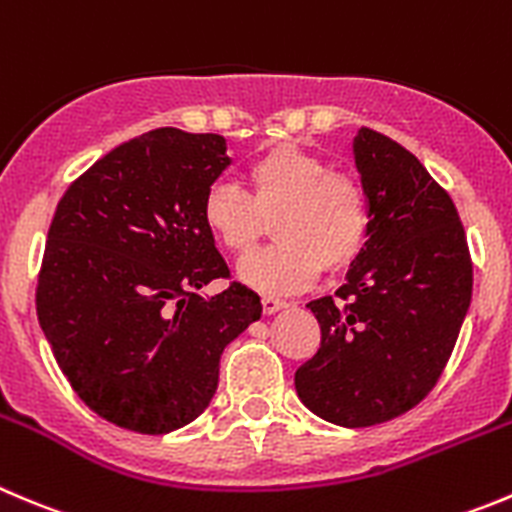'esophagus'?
<instances>
[{
  "label": "esophagus",
  "mask_w": 512,
  "mask_h": 512,
  "mask_svg": "<svg viewBox=\"0 0 512 512\" xmlns=\"http://www.w3.org/2000/svg\"><path fill=\"white\" fill-rule=\"evenodd\" d=\"M287 302L280 300V297H272V295H262V312L265 315H275V312L285 310Z\"/></svg>",
  "instance_id": "esophagus-1"
}]
</instances>
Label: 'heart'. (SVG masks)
Returning a JSON list of instances; mask_svg holds the SVG:
<instances>
[{"mask_svg":"<svg viewBox=\"0 0 512 512\" xmlns=\"http://www.w3.org/2000/svg\"><path fill=\"white\" fill-rule=\"evenodd\" d=\"M250 195L217 182L202 202L210 235L232 255H247L274 220L280 242L242 260L240 280L267 295L295 292L327 272L347 270L370 235V205L360 180L292 142L267 147L247 165Z\"/></svg>","mask_w":512,"mask_h":512,"instance_id":"1","label":"heart"}]
</instances>
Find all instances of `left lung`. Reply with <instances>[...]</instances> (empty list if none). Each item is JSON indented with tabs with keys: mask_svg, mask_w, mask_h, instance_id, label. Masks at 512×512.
<instances>
[{
	"mask_svg": "<svg viewBox=\"0 0 512 512\" xmlns=\"http://www.w3.org/2000/svg\"><path fill=\"white\" fill-rule=\"evenodd\" d=\"M355 165L370 235L335 297L307 305L322 340L295 372L302 403L342 428L388 423L425 400L473 295L463 222L418 157L362 127Z\"/></svg>",
	"mask_w": 512,
	"mask_h": 512,
	"instance_id": "obj_1",
	"label": "left lung"
}]
</instances>
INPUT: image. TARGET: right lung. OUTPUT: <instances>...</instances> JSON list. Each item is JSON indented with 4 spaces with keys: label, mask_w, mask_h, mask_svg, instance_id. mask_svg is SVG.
I'll return each mask as SVG.
<instances>
[{
    "label": "right lung",
    "mask_w": 512,
    "mask_h": 512,
    "mask_svg": "<svg viewBox=\"0 0 512 512\" xmlns=\"http://www.w3.org/2000/svg\"><path fill=\"white\" fill-rule=\"evenodd\" d=\"M230 165L225 137L160 127L122 142L77 177L49 225L37 315L59 370L89 410L162 435L210 405L220 355L260 320L240 282L200 290L230 267L202 220Z\"/></svg>",
    "instance_id": "right-lung-1"
}]
</instances>
